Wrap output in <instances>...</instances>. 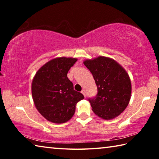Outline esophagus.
I'll use <instances>...</instances> for the list:
<instances>
[{
	"label": "esophagus",
	"instance_id": "1",
	"mask_svg": "<svg viewBox=\"0 0 159 159\" xmlns=\"http://www.w3.org/2000/svg\"><path fill=\"white\" fill-rule=\"evenodd\" d=\"M81 93H82V94H83V95H84L85 97L86 96V95H85V90H83L81 91Z\"/></svg>",
	"mask_w": 159,
	"mask_h": 159
}]
</instances>
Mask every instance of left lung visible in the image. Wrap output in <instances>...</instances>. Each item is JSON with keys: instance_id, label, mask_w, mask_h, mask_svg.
I'll return each mask as SVG.
<instances>
[{"instance_id": "left-lung-1", "label": "left lung", "mask_w": 159, "mask_h": 159, "mask_svg": "<svg viewBox=\"0 0 159 159\" xmlns=\"http://www.w3.org/2000/svg\"><path fill=\"white\" fill-rule=\"evenodd\" d=\"M83 63L98 88L97 95L88 99L94 113L105 120L119 116L130 99L131 82L127 72L115 60L102 56Z\"/></svg>"}]
</instances>
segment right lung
<instances>
[{"label":"right lung","instance_id":"obj_1","mask_svg":"<svg viewBox=\"0 0 159 159\" xmlns=\"http://www.w3.org/2000/svg\"><path fill=\"white\" fill-rule=\"evenodd\" d=\"M76 58H55L44 64L35 75L31 93L38 111L48 120L62 123L71 119L78 102L84 99L74 90L67 73Z\"/></svg>","mask_w":159,"mask_h":159}]
</instances>
